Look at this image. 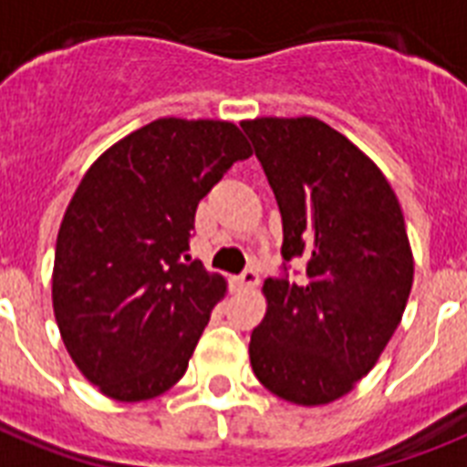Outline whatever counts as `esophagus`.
<instances>
[{
  "mask_svg": "<svg viewBox=\"0 0 467 467\" xmlns=\"http://www.w3.org/2000/svg\"><path fill=\"white\" fill-rule=\"evenodd\" d=\"M234 284H236L238 288H245V291H248V288H255L257 284H260V275H257V269H245L241 276L234 279Z\"/></svg>",
  "mask_w": 467,
  "mask_h": 467,
  "instance_id": "esophagus-1",
  "label": "esophagus"
}]
</instances>
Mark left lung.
<instances>
[{
    "label": "left lung",
    "instance_id": "1",
    "mask_svg": "<svg viewBox=\"0 0 467 467\" xmlns=\"http://www.w3.org/2000/svg\"><path fill=\"white\" fill-rule=\"evenodd\" d=\"M281 212V257L307 279H267V312L250 337L265 389L327 406L368 375L394 337L415 262L394 188L363 150L315 117L241 121Z\"/></svg>",
    "mask_w": 467,
    "mask_h": 467
}]
</instances>
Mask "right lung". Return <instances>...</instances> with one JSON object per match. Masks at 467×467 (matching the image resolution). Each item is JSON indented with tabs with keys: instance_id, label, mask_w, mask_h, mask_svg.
<instances>
[{
	"instance_id": "1",
	"label": "right lung",
	"mask_w": 467,
	"mask_h": 467,
	"mask_svg": "<svg viewBox=\"0 0 467 467\" xmlns=\"http://www.w3.org/2000/svg\"><path fill=\"white\" fill-rule=\"evenodd\" d=\"M253 155L236 123L167 117L92 161L61 219L52 307L90 384L121 403L186 375L226 279L191 262L198 202Z\"/></svg>"
}]
</instances>
